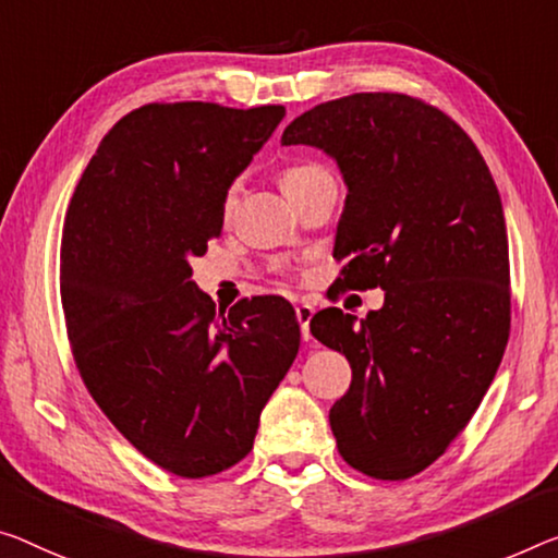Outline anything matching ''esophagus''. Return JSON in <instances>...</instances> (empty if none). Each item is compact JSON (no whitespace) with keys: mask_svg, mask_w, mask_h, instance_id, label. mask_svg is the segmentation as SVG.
Here are the masks:
<instances>
[{"mask_svg":"<svg viewBox=\"0 0 558 558\" xmlns=\"http://www.w3.org/2000/svg\"><path fill=\"white\" fill-rule=\"evenodd\" d=\"M312 316H314V308H312V304H299L296 306V322H299V327H302V339L304 341H308L312 339V333H308V322H312Z\"/></svg>","mask_w":558,"mask_h":558,"instance_id":"esophagus-1","label":"esophagus"}]
</instances>
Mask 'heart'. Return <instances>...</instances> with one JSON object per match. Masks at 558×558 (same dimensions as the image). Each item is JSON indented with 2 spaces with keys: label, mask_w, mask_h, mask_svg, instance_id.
<instances>
[{
  "label": "heart",
  "mask_w": 558,
  "mask_h": 558,
  "mask_svg": "<svg viewBox=\"0 0 558 558\" xmlns=\"http://www.w3.org/2000/svg\"><path fill=\"white\" fill-rule=\"evenodd\" d=\"M316 169H322V167H314V165H302V167H289L284 174H281V186H287L291 184V182H296V179H302V177H306V174H312V171H316ZM231 207H234V192H229L227 196H225V211L229 214L231 211Z\"/></svg>",
  "instance_id": "1"
}]
</instances>
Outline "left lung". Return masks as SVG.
I'll return each mask as SVG.
<instances>
[{"label":"left lung","mask_w":558,"mask_h":558,"mask_svg":"<svg viewBox=\"0 0 558 558\" xmlns=\"http://www.w3.org/2000/svg\"><path fill=\"white\" fill-rule=\"evenodd\" d=\"M281 144L337 159L347 202L339 289H384L362 322L337 306L308 329L351 364L329 411L349 466L384 482L424 471L464 432L509 341L501 196L469 134L409 94L362 92L291 122Z\"/></svg>","instance_id":"left-lung-1"}]
</instances>
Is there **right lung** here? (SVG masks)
Segmentation results:
<instances>
[{
	"label": "right lung",
	"mask_w": 558,
	"mask_h": 558,
	"mask_svg": "<svg viewBox=\"0 0 558 558\" xmlns=\"http://www.w3.org/2000/svg\"><path fill=\"white\" fill-rule=\"evenodd\" d=\"M284 114L144 105L101 140L66 209L59 289L76 368L124 439L177 476L242 461L296 359L287 299L217 312L190 264L221 234L231 182Z\"/></svg>",
	"instance_id": "add662e5"
}]
</instances>
